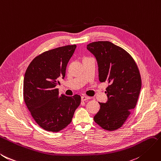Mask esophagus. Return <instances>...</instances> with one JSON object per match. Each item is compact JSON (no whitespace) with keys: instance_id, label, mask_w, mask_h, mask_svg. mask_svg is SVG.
I'll return each mask as SVG.
<instances>
[{"instance_id":"34e87169","label":"esophagus","mask_w":161,"mask_h":161,"mask_svg":"<svg viewBox=\"0 0 161 161\" xmlns=\"http://www.w3.org/2000/svg\"><path fill=\"white\" fill-rule=\"evenodd\" d=\"M91 99L90 97H88V96H86V95H82V96L81 97V100L82 101H86L87 100V99Z\"/></svg>"}]
</instances>
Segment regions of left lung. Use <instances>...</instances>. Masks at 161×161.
I'll use <instances>...</instances> for the list:
<instances>
[{
  "instance_id": "obj_1",
  "label": "left lung",
  "mask_w": 161,
  "mask_h": 161,
  "mask_svg": "<svg viewBox=\"0 0 161 161\" xmlns=\"http://www.w3.org/2000/svg\"><path fill=\"white\" fill-rule=\"evenodd\" d=\"M87 49L96 58L99 80L109 85L106 103H99L100 109L94 121L107 131L122 127L136 107L142 87L138 67L128 52L109 41L89 43Z\"/></svg>"
}]
</instances>
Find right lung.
Wrapping results in <instances>:
<instances>
[{
  "label": "right lung",
  "mask_w": 161,
  "mask_h": 161,
  "mask_svg": "<svg viewBox=\"0 0 161 161\" xmlns=\"http://www.w3.org/2000/svg\"><path fill=\"white\" fill-rule=\"evenodd\" d=\"M76 45L43 52L29 64L24 79V100L36 123L47 131L58 132L72 122L81 97L59 95L56 85L64 79Z\"/></svg>",
  "instance_id": "add662e5"
}]
</instances>
